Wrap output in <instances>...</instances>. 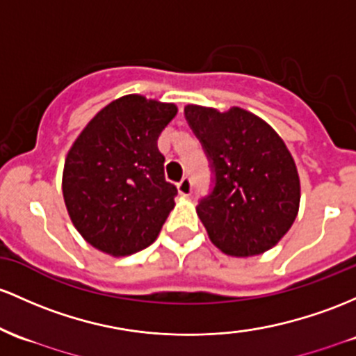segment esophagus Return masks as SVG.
<instances>
[{"mask_svg":"<svg viewBox=\"0 0 356 356\" xmlns=\"http://www.w3.org/2000/svg\"><path fill=\"white\" fill-rule=\"evenodd\" d=\"M177 189L181 196H189L191 191H193V181H191V177L182 179V181L177 184Z\"/></svg>","mask_w":356,"mask_h":356,"instance_id":"esophagus-1","label":"esophagus"}]
</instances>
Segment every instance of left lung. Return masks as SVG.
Masks as SVG:
<instances>
[{
  "mask_svg": "<svg viewBox=\"0 0 356 356\" xmlns=\"http://www.w3.org/2000/svg\"><path fill=\"white\" fill-rule=\"evenodd\" d=\"M184 115L214 174L197 216L214 245L232 257L267 252L299 211L300 182L284 140L253 113L187 104Z\"/></svg>",
  "mask_w": 356,
  "mask_h": 356,
  "instance_id": "1",
  "label": "left lung"
}]
</instances>
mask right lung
I'll return each mask as SVG.
<instances>
[{"mask_svg":"<svg viewBox=\"0 0 356 356\" xmlns=\"http://www.w3.org/2000/svg\"><path fill=\"white\" fill-rule=\"evenodd\" d=\"M177 106L140 95L111 101L86 124L64 163L62 193L77 232L113 257L147 248L174 209L157 140Z\"/></svg>","mask_w":356,"mask_h":356,"instance_id":"add662e5","label":"right lung"}]
</instances>
